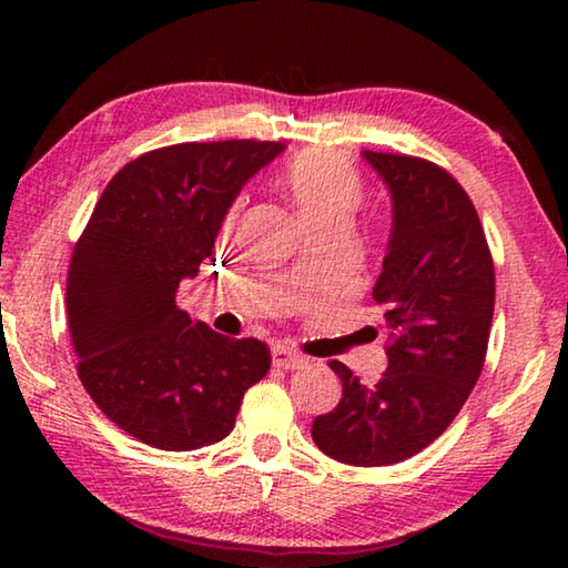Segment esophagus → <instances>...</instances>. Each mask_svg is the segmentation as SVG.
Returning <instances> with one entry per match:
<instances>
[{"label":"esophagus","mask_w":568,"mask_h":568,"mask_svg":"<svg viewBox=\"0 0 568 568\" xmlns=\"http://www.w3.org/2000/svg\"><path fill=\"white\" fill-rule=\"evenodd\" d=\"M271 355H273V365H277V368H285V371H295L307 363L305 355L285 348V345H273Z\"/></svg>","instance_id":"obj_1"}]
</instances>
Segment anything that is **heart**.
<instances>
[{"instance_id":"1","label":"heart","mask_w":568,"mask_h":568,"mask_svg":"<svg viewBox=\"0 0 568 568\" xmlns=\"http://www.w3.org/2000/svg\"><path fill=\"white\" fill-rule=\"evenodd\" d=\"M283 190L311 230L325 223L348 225L365 195L363 178L353 162L325 148L297 152L283 170ZM240 205L243 200L230 210L227 223H233Z\"/></svg>"}]
</instances>
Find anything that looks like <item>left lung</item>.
<instances>
[{
  "label": "left lung",
  "instance_id": "left-lung-1",
  "mask_svg": "<svg viewBox=\"0 0 568 568\" xmlns=\"http://www.w3.org/2000/svg\"><path fill=\"white\" fill-rule=\"evenodd\" d=\"M393 200V230L373 301L386 307L388 368L363 386L331 361L343 398L313 420L325 456L400 464L444 434L484 371L494 321L491 250L466 190L436 162L363 150Z\"/></svg>",
  "mask_w": 568,
  "mask_h": 568
}]
</instances>
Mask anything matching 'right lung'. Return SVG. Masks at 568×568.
Listing matches in <instances>:
<instances>
[{
	"instance_id": "1",
	"label": "right lung",
	"mask_w": 568,
	"mask_h": 568,
	"mask_svg": "<svg viewBox=\"0 0 568 568\" xmlns=\"http://www.w3.org/2000/svg\"><path fill=\"white\" fill-rule=\"evenodd\" d=\"M283 142H182L114 175L67 273V323L84 390L112 423L162 450H195L235 426L245 390L271 371L255 338H225L175 303L213 257L245 182Z\"/></svg>"
}]
</instances>
